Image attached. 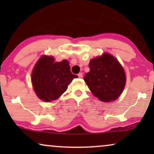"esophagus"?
I'll return each mask as SVG.
<instances>
[{
    "instance_id": "esophagus-1",
    "label": "esophagus",
    "mask_w": 154,
    "mask_h": 154,
    "mask_svg": "<svg viewBox=\"0 0 154 154\" xmlns=\"http://www.w3.org/2000/svg\"><path fill=\"white\" fill-rule=\"evenodd\" d=\"M78 76H79V78H81H81H83V73H82V72L79 73V74H78Z\"/></svg>"
}]
</instances>
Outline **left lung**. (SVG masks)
<instances>
[{
    "label": "left lung",
    "instance_id": "1",
    "mask_svg": "<svg viewBox=\"0 0 154 154\" xmlns=\"http://www.w3.org/2000/svg\"><path fill=\"white\" fill-rule=\"evenodd\" d=\"M90 71L84 81L96 97L104 102L114 101L125 88V71L119 61L109 53L92 59L89 63Z\"/></svg>",
    "mask_w": 154,
    "mask_h": 154
}]
</instances>
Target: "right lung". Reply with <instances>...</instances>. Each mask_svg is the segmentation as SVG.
Segmentation results:
<instances>
[{
    "label": "right lung",
    "instance_id": "1",
    "mask_svg": "<svg viewBox=\"0 0 154 154\" xmlns=\"http://www.w3.org/2000/svg\"><path fill=\"white\" fill-rule=\"evenodd\" d=\"M70 69L66 60L54 62L53 57L42 56L31 73V82L38 97L47 102L57 100L73 79L78 77Z\"/></svg>",
    "mask_w": 154,
    "mask_h": 154
}]
</instances>
